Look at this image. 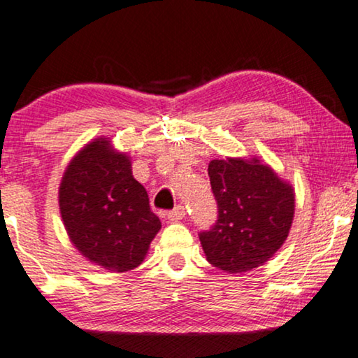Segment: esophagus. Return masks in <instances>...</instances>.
Here are the masks:
<instances>
[{"instance_id": "34e87169", "label": "esophagus", "mask_w": 358, "mask_h": 358, "mask_svg": "<svg viewBox=\"0 0 358 358\" xmlns=\"http://www.w3.org/2000/svg\"><path fill=\"white\" fill-rule=\"evenodd\" d=\"M184 217H185V208L182 205H178L174 210L168 212V220H171V222H179V220H182Z\"/></svg>"}]
</instances>
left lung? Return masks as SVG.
<instances>
[{"instance_id":"1","label":"left lung","mask_w":358,"mask_h":358,"mask_svg":"<svg viewBox=\"0 0 358 358\" xmlns=\"http://www.w3.org/2000/svg\"><path fill=\"white\" fill-rule=\"evenodd\" d=\"M208 176L218 220L199 234L207 261L229 273L262 266L290 231L295 213L292 185L257 158L213 159Z\"/></svg>"}]
</instances>
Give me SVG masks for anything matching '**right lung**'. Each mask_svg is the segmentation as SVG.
Listing matches in <instances>:
<instances>
[{"label":"right lung","mask_w":358,"mask_h":358,"mask_svg":"<svg viewBox=\"0 0 358 358\" xmlns=\"http://www.w3.org/2000/svg\"><path fill=\"white\" fill-rule=\"evenodd\" d=\"M58 203L75 248L107 271L138 267L161 229L146 189L131 176L130 158L107 138L87 143L70 161Z\"/></svg>","instance_id":"obj_1"}]
</instances>
